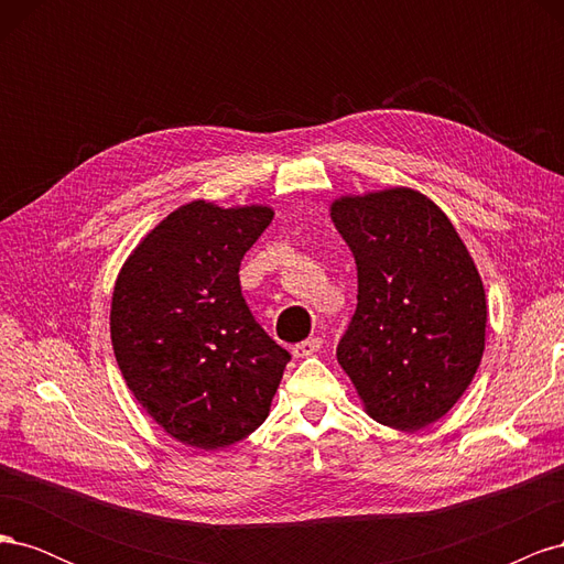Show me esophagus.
I'll use <instances>...</instances> for the list:
<instances>
[{"instance_id":"obj_1","label":"esophagus","mask_w":564,"mask_h":564,"mask_svg":"<svg viewBox=\"0 0 564 564\" xmlns=\"http://www.w3.org/2000/svg\"><path fill=\"white\" fill-rule=\"evenodd\" d=\"M319 348H322V338L313 336V338H305V340H301V344H296L292 348V352H294V357H308V355H315Z\"/></svg>"}]
</instances>
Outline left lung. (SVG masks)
I'll return each mask as SVG.
<instances>
[{
  "mask_svg": "<svg viewBox=\"0 0 564 564\" xmlns=\"http://www.w3.org/2000/svg\"><path fill=\"white\" fill-rule=\"evenodd\" d=\"M332 220L357 265L336 357L367 414L398 431L445 416L485 350V286L437 204L409 187L340 197Z\"/></svg>",
  "mask_w": 564,
  "mask_h": 564,
  "instance_id": "obj_1",
  "label": "left lung"
}]
</instances>
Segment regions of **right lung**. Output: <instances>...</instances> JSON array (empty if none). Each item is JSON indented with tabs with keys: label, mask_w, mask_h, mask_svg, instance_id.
Here are the masks:
<instances>
[{
	"label": "right lung",
	"mask_w": 564,
	"mask_h": 564,
	"mask_svg": "<svg viewBox=\"0 0 564 564\" xmlns=\"http://www.w3.org/2000/svg\"><path fill=\"white\" fill-rule=\"evenodd\" d=\"M268 207L191 202L169 214L119 272L110 336L145 412L183 445L224 449L265 421L292 360L253 319L240 286Z\"/></svg>",
	"instance_id": "obj_1"
}]
</instances>
